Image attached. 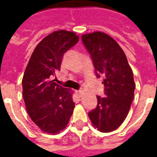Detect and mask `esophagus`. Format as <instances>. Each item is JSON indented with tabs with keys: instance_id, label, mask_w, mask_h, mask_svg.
Returning <instances> with one entry per match:
<instances>
[{
	"instance_id": "34e87169",
	"label": "esophagus",
	"mask_w": 157,
	"mask_h": 157,
	"mask_svg": "<svg viewBox=\"0 0 157 157\" xmlns=\"http://www.w3.org/2000/svg\"><path fill=\"white\" fill-rule=\"evenodd\" d=\"M76 94H77V96H78L79 98H81V97L82 96V92L81 91V90H79V91H77V92H76Z\"/></svg>"
}]
</instances>
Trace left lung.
Instances as JSON below:
<instances>
[{
    "label": "left lung",
    "mask_w": 157,
    "mask_h": 157,
    "mask_svg": "<svg viewBox=\"0 0 157 157\" xmlns=\"http://www.w3.org/2000/svg\"><path fill=\"white\" fill-rule=\"evenodd\" d=\"M82 43L102 77L106 97L97 96L98 105L88 113L93 126L103 133L118 128L127 117L134 99V75L124 52L110 36L102 32L83 34Z\"/></svg>",
    "instance_id": "left-lung-1"
}]
</instances>
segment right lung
<instances>
[{
	"mask_svg": "<svg viewBox=\"0 0 157 157\" xmlns=\"http://www.w3.org/2000/svg\"><path fill=\"white\" fill-rule=\"evenodd\" d=\"M75 33L59 30L46 36L33 52L22 78L26 109L42 131L55 135L68 124L75 108L72 93L52 80L65 52L76 44Z\"/></svg>",
	"mask_w": 157,
	"mask_h": 157,
	"instance_id": "right-lung-1",
	"label": "right lung"
}]
</instances>
